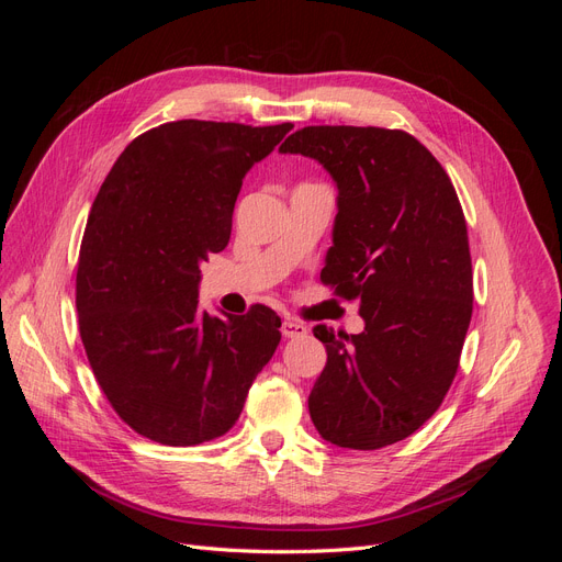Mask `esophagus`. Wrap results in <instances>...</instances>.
I'll return each instance as SVG.
<instances>
[{
  "instance_id": "1",
  "label": "esophagus",
  "mask_w": 562,
  "mask_h": 562,
  "mask_svg": "<svg viewBox=\"0 0 562 562\" xmlns=\"http://www.w3.org/2000/svg\"><path fill=\"white\" fill-rule=\"evenodd\" d=\"M281 333H283V337H291V339H295V337H307L310 328L304 326V323H300V321L285 318V321H283V326H281Z\"/></svg>"
}]
</instances>
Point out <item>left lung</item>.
<instances>
[{"label": "left lung", "mask_w": 562, "mask_h": 562, "mask_svg": "<svg viewBox=\"0 0 562 562\" xmlns=\"http://www.w3.org/2000/svg\"><path fill=\"white\" fill-rule=\"evenodd\" d=\"M279 151L337 184L321 281L359 300L366 330L316 326L328 363L310 394L321 438L378 450L415 434L457 375L473 312L467 220L431 151L405 131L304 126Z\"/></svg>", "instance_id": "8db88e82"}]
</instances>
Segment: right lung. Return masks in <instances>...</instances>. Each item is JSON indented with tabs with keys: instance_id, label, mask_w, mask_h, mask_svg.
I'll use <instances>...</instances> for the list:
<instances>
[{
	"instance_id": "1",
	"label": "right lung",
	"mask_w": 562,
	"mask_h": 562,
	"mask_svg": "<svg viewBox=\"0 0 562 562\" xmlns=\"http://www.w3.org/2000/svg\"><path fill=\"white\" fill-rule=\"evenodd\" d=\"M291 128L168 122L138 135L100 184L77 265L79 335L114 413L155 443L227 434L281 342L265 304L203 312L199 267L225 250L246 173Z\"/></svg>"
}]
</instances>
